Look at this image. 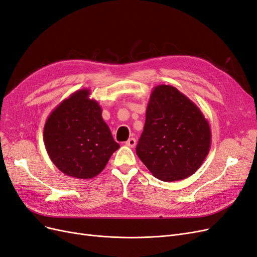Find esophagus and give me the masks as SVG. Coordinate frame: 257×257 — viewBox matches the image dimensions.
Returning <instances> with one entry per match:
<instances>
[{
  "label": "esophagus",
  "instance_id": "1",
  "mask_svg": "<svg viewBox=\"0 0 257 257\" xmlns=\"http://www.w3.org/2000/svg\"><path fill=\"white\" fill-rule=\"evenodd\" d=\"M136 144H137V141H136L135 138H130L126 142V145L129 146V147H135Z\"/></svg>",
  "mask_w": 257,
  "mask_h": 257
}]
</instances>
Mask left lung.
<instances>
[{
	"label": "left lung",
	"mask_w": 257,
	"mask_h": 257,
	"mask_svg": "<svg viewBox=\"0 0 257 257\" xmlns=\"http://www.w3.org/2000/svg\"><path fill=\"white\" fill-rule=\"evenodd\" d=\"M210 145V126L200 107L172 85L154 87L136 148L153 175L168 183L193 175Z\"/></svg>",
	"instance_id": "left-lung-1"
}]
</instances>
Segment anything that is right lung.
<instances>
[{
    "label": "right lung",
    "mask_w": 257,
    "mask_h": 257,
    "mask_svg": "<svg viewBox=\"0 0 257 257\" xmlns=\"http://www.w3.org/2000/svg\"><path fill=\"white\" fill-rule=\"evenodd\" d=\"M88 88L79 89L49 115L44 128L47 153L65 175L90 179L105 168L119 144L103 120Z\"/></svg>",
    "instance_id": "obj_1"
}]
</instances>
